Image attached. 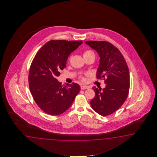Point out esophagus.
I'll list each match as a JSON object with an SVG mask.
<instances>
[{
	"instance_id": "esophagus-1",
	"label": "esophagus",
	"mask_w": 157,
	"mask_h": 157,
	"mask_svg": "<svg viewBox=\"0 0 157 157\" xmlns=\"http://www.w3.org/2000/svg\"><path fill=\"white\" fill-rule=\"evenodd\" d=\"M89 88V87L86 86V85H82L81 86V89L82 90H85V89H88Z\"/></svg>"
}]
</instances>
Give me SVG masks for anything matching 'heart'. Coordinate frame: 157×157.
<instances>
[{"label": "heart", "mask_w": 157, "mask_h": 157, "mask_svg": "<svg viewBox=\"0 0 157 157\" xmlns=\"http://www.w3.org/2000/svg\"><path fill=\"white\" fill-rule=\"evenodd\" d=\"M91 53H93V52H91V51H90V50H87V51H86L84 53H83V55H86V54H88ZM81 80H82V81H85L86 79H85V78L83 77H81Z\"/></svg>", "instance_id": "b5f03b06"}]
</instances>
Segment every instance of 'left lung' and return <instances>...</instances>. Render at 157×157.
I'll list each match as a JSON object with an SVG mask.
<instances>
[{
  "label": "left lung",
  "mask_w": 157,
  "mask_h": 157,
  "mask_svg": "<svg viewBox=\"0 0 157 157\" xmlns=\"http://www.w3.org/2000/svg\"><path fill=\"white\" fill-rule=\"evenodd\" d=\"M100 57L97 78H104L105 87H93L95 96L90 101L92 108L106 116L119 109L127 99L130 89V74L126 62L113 45L103 41H87Z\"/></svg>",
  "instance_id": "left-lung-1"
}]
</instances>
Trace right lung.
<instances>
[{
    "instance_id": "right-lung-1",
    "label": "right lung",
    "mask_w": 157,
    "mask_h": 157,
    "mask_svg": "<svg viewBox=\"0 0 157 157\" xmlns=\"http://www.w3.org/2000/svg\"><path fill=\"white\" fill-rule=\"evenodd\" d=\"M82 41L50 40L37 52L30 66L29 85L37 105L44 112L57 116L71 106L80 92L78 84L63 86L57 77L66 66L68 57Z\"/></svg>"
}]
</instances>
